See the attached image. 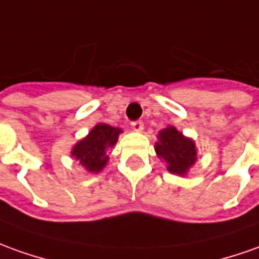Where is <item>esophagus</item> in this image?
Returning <instances> with one entry per match:
<instances>
[{"label": "esophagus", "mask_w": 259, "mask_h": 259, "mask_svg": "<svg viewBox=\"0 0 259 259\" xmlns=\"http://www.w3.org/2000/svg\"><path fill=\"white\" fill-rule=\"evenodd\" d=\"M131 126H133L134 131H137V133H141V131L144 130V122H142V121H134L133 124H131Z\"/></svg>", "instance_id": "1"}]
</instances>
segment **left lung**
<instances>
[{"label":"left lung","instance_id":"left-lung-1","mask_svg":"<svg viewBox=\"0 0 259 259\" xmlns=\"http://www.w3.org/2000/svg\"><path fill=\"white\" fill-rule=\"evenodd\" d=\"M155 151L160 159L166 162L167 170L179 176H185L197 160L194 141L185 137L172 125L159 131Z\"/></svg>","mask_w":259,"mask_h":259}]
</instances>
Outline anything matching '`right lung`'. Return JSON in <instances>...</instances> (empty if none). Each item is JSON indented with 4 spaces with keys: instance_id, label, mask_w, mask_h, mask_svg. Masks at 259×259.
Wrapping results in <instances>:
<instances>
[{
    "instance_id": "1",
    "label": "right lung",
    "mask_w": 259,
    "mask_h": 259,
    "mask_svg": "<svg viewBox=\"0 0 259 259\" xmlns=\"http://www.w3.org/2000/svg\"><path fill=\"white\" fill-rule=\"evenodd\" d=\"M121 133V128L100 122L93 128L85 138L78 141L73 147L72 156L80 162V165L85 170L92 174L101 172L108 162L107 151L117 144Z\"/></svg>"
}]
</instances>
